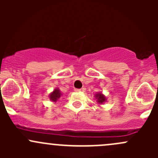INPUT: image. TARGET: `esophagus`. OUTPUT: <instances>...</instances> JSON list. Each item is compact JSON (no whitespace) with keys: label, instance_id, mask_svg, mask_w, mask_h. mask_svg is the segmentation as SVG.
I'll return each mask as SVG.
<instances>
[{"label":"esophagus","instance_id":"1","mask_svg":"<svg viewBox=\"0 0 158 158\" xmlns=\"http://www.w3.org/2000/svg\"><path fill=\"white\" fill-rule=\"evenodd\" d=\"M82 90L81 89H75V92H80Z\"/></svg>","mask_w":158,"mask_h":158}]
</instances>
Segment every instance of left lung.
Segmentation results:
<instances>
[{"mask_svg":"<svg viewBox=\"0 0 158 158\" xmlns=\"http://www.w3.org/2000/svg\"><path fill=\"white\" fill-rule=\"evenodd\" d=\"M95 98H96V102L98 104H103L106 102V97L102 92H97V94L95 95Z\"/></svg>","mask_w":158,"mask_h":158,"instance_id":"8db88e82","label":"left lung"}]
</instances>
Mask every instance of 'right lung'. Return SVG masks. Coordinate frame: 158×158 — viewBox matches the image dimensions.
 Wrapping results in <instances>:
<instances>
[{
    "label": "right lung",
    "instance_id": "1",
    "mask_svg": "<svg viewBox=\"0 0 158 158\" xmlns=\"http://www.w3.org/2000/svg\"><path fill=\"white\" fill-rule=\"evenodd\" d=\"M61 95H62V93L61 92H60V89L58 88H56L50 94H49V98L52 102H56L60 99Z\"/></svg>",
    "mask_w": 158,
    "mask_h": 158
}]
</instances>
